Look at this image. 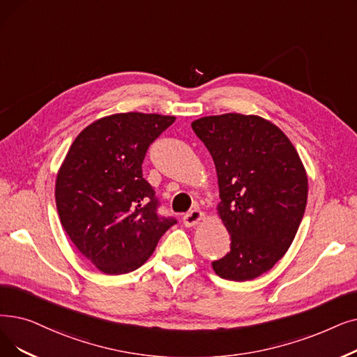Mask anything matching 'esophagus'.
Wrapping results in <instances>:
<instances>
[{
  "mask_svg": "<svg viewBox=\"0 0 357 357\" xmlns=\"http://www.w3.org/2000/svg\"><path fill=\"white\" fill-rule=\"evenodd\" d=\"M204 213L201 211L199 208H194L192 211L187 213L183 215V226L185 227H192L195 225H198L201 220H204Z\"/></svg>",
  "mask_w": 357,
  "mask_h": 357,
  "instance_id": "34e87169",
  "label": "esophagus"
}]
</instances>
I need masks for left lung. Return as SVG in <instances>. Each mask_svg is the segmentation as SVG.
<instances>
[{
  "label": "left lung",
  "instance_id": "obj_1",
  "mask_svg": "<svg viewBox=\"0 0 357 357\" xmlns=\"http://www.w3.org/2000/svg\"><path fill=\"white\" fill-rule=\"evenodd\" d=\"M191 127L213 158L217 214L230 235V252L213 261V270L226 280H252L296 236L307 199L305 166L287 135L258 115L204 116Z\"/></svg>",
  "mask_w": 357,
  "mask_h": 357
}]
</instances>
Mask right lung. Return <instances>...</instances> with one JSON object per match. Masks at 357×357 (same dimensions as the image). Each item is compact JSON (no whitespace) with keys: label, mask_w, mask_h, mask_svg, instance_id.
Returning <instances> with one entry per match:
<instances>
[{"label":"right lung","mask_w":357,"mask_h":357,"mask_svg":"<svg viewBox=\"0 0 357 357\" xmlns=\"http://www.w3.org/2000/svg\"><path fill=\"white\" fill-rule=\"evenodd\" d=\"M174 122L175 116L142 112L100 118L75 137L58 170L61 225L105 274L142 267L176 223L158 214V198L142 170L149 146Z\"/></svg>","instance_id":"obj_1"}]
</instances>
